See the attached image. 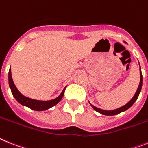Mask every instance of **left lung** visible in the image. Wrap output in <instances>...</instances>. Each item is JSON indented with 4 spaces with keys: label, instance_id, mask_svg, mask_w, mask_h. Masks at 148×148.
Instances as JSON below:
<instances>
[{
    "label": "left lung",
    "instance_id": "obj_1",
    "mask_svg": "<svg viewBox=\"0 0 148 148\" xmlns=\"http://www.w3.org/2000/svg\"><path fill=\"white\" fill-rule=\"evenodd\" d=\"M141 86H142V74H141V68H140V83L139 85H138V87L137 89V91L135 92V95H134L132 99L130 100L129 102L126 104V105H123L121 108H119L117 109H115V110H102V109L98 108L96 107H95L94 105H92L91 106L92 107V108L94 109L95 110H96L97 112L100 113V114H103V115H106V116H113V115H116V114H118L120 113L123 112V111H125L127 109H129L132 105H133L135 101L137 100L138 97V95H139V93L141 90Z\"/></svg>",
    "mask_w": 148,
    "mask_h": 148
}]
</instances>
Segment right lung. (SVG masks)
Returning <instances> with one entry per match:
<instances>
[{
  "label": "right lung",
  "instance_id": "right-lung-1",
  "mask_svg": "<svg viewBox=\"0 0 148 148\" xmlns=\"http://www.w3.org/2000/svg\"><path fill=\"white\" fill-rule=\"evenodd\" d=\"M8 78L9 86L10 87L12 94H13L15 99H16V101L20 103L21 105L28 107V108L32 109V110H38V111L47 110V109L50 108L52 107L57 105L61 101V99H62L63 95H64L65 88L63 89V91L62 92V93H61L60 95L56 99H53V100H49V101H39V100L30 99V98L26 97V96H24L22 94H21L18 92V89H17V88L16 87V86H15L14 83H13V78H12V75H11L10 69L9 71Z\"/></svg>",
  "mask_w": 148,
  "mask_h": 148
}]
</instances>
